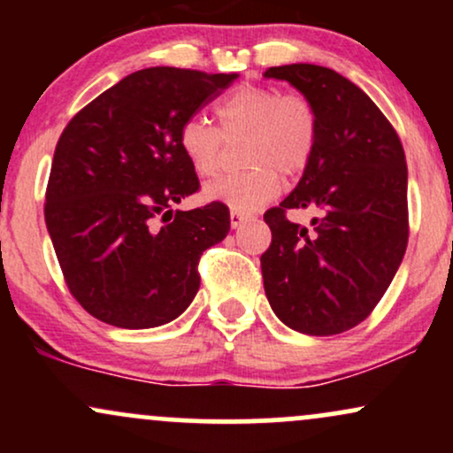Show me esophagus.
<instances>
[{
	"label": "esophagus",
	"instance_id": "34e87169",
	"mask_svg": "<svg viewBox=\"0 0 453 453\" xmlns=\"http://www.w3.org/2000/svg\"><path fill=\"white\" fill-rule=\"evenodd\" d=\"M251 219V217L249 215H244V212H238V211H232L230 212V226L232 227H241L244 221H249Z\"/></svg>",
	"mask_w": 453,
	"mask_h": 453
}]
</instances>
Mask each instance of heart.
Returning <instances> with one entry per match:
<instances>
[{
	"instance_id": "1",
	"label": "heart",
	"mask_w": 453,
	"mask_h": 453,
	"mask_svg": "<svg viewBox=\"0 0 453 453\" xmlns=\"http://www.w3.org/2000/svg\"><path fill=\"white\" fill-rule=\"evenodd\" d=\"M221 132L206 119L191 117L179 129V147L204 179L221 170L226 140L244 136L241 157L247 165L206 185L209 200L232 211L251 212L277 196L280 174L298 176L309 165L319 136L313 102L274 87L242 85L217 106Z\"/></svg>"
}]
</instances>
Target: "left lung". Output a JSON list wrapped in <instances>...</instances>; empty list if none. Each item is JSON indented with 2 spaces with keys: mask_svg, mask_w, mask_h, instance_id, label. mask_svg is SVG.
Returning a JSON list of instances; mask_svg holds the SVG:
<instances>
[{
  "mask_svg": "<svg viewBox=\"0 0 453 453\" xmlns=\"http://www.w3.org/2000/svg\"><path fill=\"white\" fill-rule=\"evenodd\" d=\"M313 102L319 136L296 189L264 221L273 242L262 259L274 315L309 336L351 330L371 315L404 257L407 164L375 102L339 72L313 64L268 67ZM289 208H313L311 227Z\"/></svg>",
  "mask_w": 453,
  "mask_h": 453,
  "instance_id": "left-lung-1",
  "label": "left lung"
}]
</instances>
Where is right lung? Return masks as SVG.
<instances>
[{
	"label": "right lung",
	"instance_id": "add662e5",
	"mask_svg": "<svg viewBox=\"0 0 453 453\" xmlns=\"http://www.w3.org/2000/svg\"><path fill=\"white\" fill-rule=\"evenodd\" d=\"M236 78L138 70L87 104L61 134L44 219L67 288L96 319L157 327L196 298L197 262L227 236L230 211L221 202L174 211L200 187L179 129Z\"/></svg>",
	"mask_w": 453,
	"mask_h": 453
}]
</instances>
